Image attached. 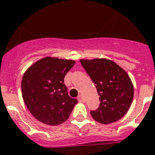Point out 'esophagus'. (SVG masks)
I'll return each instance as SVG.
<instances>
[{"label": "esophagus", "instance_id": "esophagus-1", "mask_svg": "<svg viewBox=\"0 0 155 155\" xmlns=\"http://www.w3.org/2000/svg\"><path fill=\"white\" fill-rule=\"evenodd\" d=\"M78 100H79V101H80V102H85V98H84V96L81 95V94L78 96Z\"/></svg>", "mask_w": 155, "mask_h": 155}]
</instances>
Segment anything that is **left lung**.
Returning a JSON list of instances; mask_svg holds the SVG:
<instances>
[{"instance_id": "obj_1", "label": "left lung", "mask_w": 155, "mask_h": 155, "mask_svg": "<svg viewBox=\"0 0 155 155\" xmlns=\"http://www.w3.org/2000/svg\"><path fill=\"white\" fill-rule=\"evenodd\" d=\"M82 66L95 84L99 95V107L91 111L92 117L108 124L121 119L129 110L134 87L128 73L112 60L106 58L81 59Z\"/></svg>"}]
</instances>
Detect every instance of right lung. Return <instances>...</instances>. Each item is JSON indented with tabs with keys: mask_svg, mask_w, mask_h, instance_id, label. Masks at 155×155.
Segmentation results:
<instances>
[{
	"mask_svg": "<svg viewBox=\"0 0 155 155\" xmlns=\"http://www.w3.org/2000/svg\"><path fill=\"white\" fill-rule=\"evenodd\" d=\"M75 63L73 60L45 57L25 71L21 82L22 96L38 121L56 126L68 119L78 101L68 94L64 78Z\"/></svg>",
	"mask_w": 155,
	"mask_h": 155,
	"instance_id": "add662e5",
	"label": "right lung"
}]
</instances>
